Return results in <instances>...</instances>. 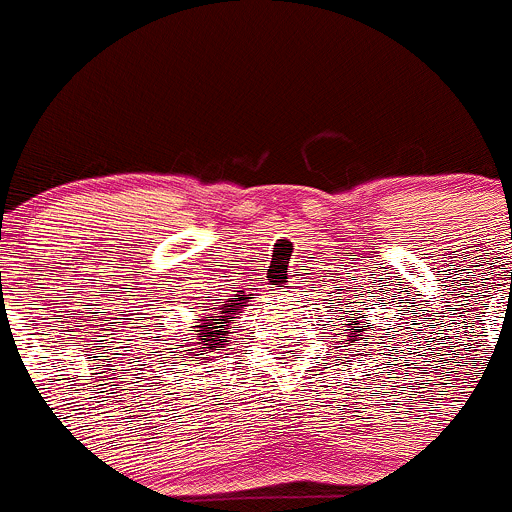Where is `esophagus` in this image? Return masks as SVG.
Instances as JSON below:
<instances>
[{
  "label": "esophagus",
  "mask_w": 512,
  "mask_h": 512,
  "mask_svg": "<svg viewBox=\"0 0 512 512\" xmlns=\"http://www.w3.org/2000/svg\"><path fill=\"white\" fill-rule=\"evenodd\" d=\"M294 292H299V280H297V277H294V280L287 285V294H294Z\"/></svg>",
  "instance_id": "obj_1"
}]
</instances>
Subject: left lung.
<instances>
[{
  "mask_svg": "<svg viewBox=\"0 0 512 512\" xmlns=\"http://www.w3.org/2000/svg\"><path fill=\"white\" fill-rule=\"evenodd\" d=\"M369 329H371L369 319H366V329H364V327H359V319H356V322H354V329H352V334L344 332V334H347V337H352V339H347V342L364 344V347H366V342H369V334H366V332H369ZM374 332H376V329H374Z\"/></svg>",
  "mask_w": 512,
  "mask_h": 512,
  "instance_id": "obj_1",
  "label": "left lung"
}]
</instances>
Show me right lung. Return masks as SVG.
<instances>
[{
	"mask_svg": "<svg viewBox=\"0 0 512 512\" xmlns=\"http://www.w3.org/2000/svg\"><path fill=\"white\" fill-rule=\"evenodd\" d=\"M247 299H250V294L245 292L232 294V299H223V302L210 299L213 307L203 309L205 317L200 319L198 329H190V332H198V337L193 339L183 337V339H173V342H168V347H163L165 364L178 369L183 361H203V359H210L208 354H218L215 349H223V342L230 339L232 332H227V327H230V322H235L237 309L245 307Z\"/></svg>",
	"mask_w": 512,
	"mask_h": 512,
	"instance_id": "add662e5",
	"label": "right lung"
}]
</instances>
